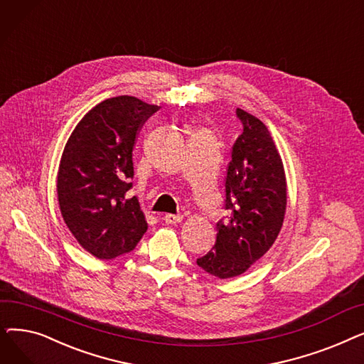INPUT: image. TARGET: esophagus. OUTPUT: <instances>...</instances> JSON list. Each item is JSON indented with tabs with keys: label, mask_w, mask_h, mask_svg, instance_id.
<instances>
[{
	"label": "esophagus",
	"mask_w": 364,
	"mask_h": 364,
	"mask_svg": "<svg viewBox=\"0 0 364 364\" xmlns=\"http://www.w3.org/2000/svg\"><path fill=\"white\" fill-rule=\"evenodd\" d=\"M164 220H165L166 224H177V223L183 221V215H180V214H166L164 217Z\"/></svg>",
	"instance_id": "esophagus-1"
}]
</instances>
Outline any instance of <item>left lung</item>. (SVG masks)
<instances>
[{
    "label": "left lung",
    "mask_w": 364,
    "mask_h": 364,
    "mask_svg": "<svg viewBox=\"0 0 364 364\" xmlns=\"http://www.w3.org/2000/svg\"><path fill=\"white\" fill-rule=\"evenodd\" d=\"M236 117L243 131L232 149L225 176L228 217L217 223V242L198 265L218 279L245 273L270 250L286 209L283 164L267 127L242 109Z\"/></svg>",
    "instance_id": "1"
}]
</instances>
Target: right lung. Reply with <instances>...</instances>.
I'll use <instances>...</instances> for the list:
<instances>
[{
	"mask_svg": "<svg viewBox=\"0 0 364 364\" xmlns=\"http://www.w3.org/2000/svg\"><path fill=\"white\" fill-rule=\"evenodd\" d=\"M156 110L131 95L107 99L85 114L65 146L57 174L62 217L100 259L131 252L147 230L139 200L128 192L137 132Z\"/></svg>",
	"mask_w": 364,
	"mask_h": 364,
	"instance_id": "right-lung-1",
	"label": "right lung"
}]
</instances>
